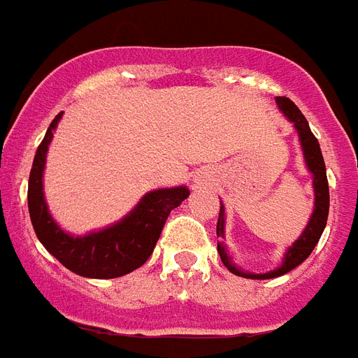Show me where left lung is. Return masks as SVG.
<instances>
[{"label": "left lung", "mask_w": 358, "mask_h": 358, "mask_svg": "<svg viewBox=\"0 0 358 358\" xmlns=\"http://www.w3.org/2000/svg\"><path fill=\"white\" fill-rule=\"evenodd\" d=\"M276 104L282 110L286 118L294 124L297 135H299V143L303 148V158L307 164V169L313 173V189H315V208H313V215L309 219V223L305 227V231L301 236L288 248V252L284 254L282 265L275 271H268L263 275H254V273H244L240 271L231 257L227 255V248L217 242V252L221 255V262L225 265L233 275L244 276V278H255V280H265V278H275V276H282L289 273L292 268H296L311 255L315 246L318 244V240L322 236L326 221H328V208H330V192H328V179H326V166L322 152H320V145H318L317 137L313 135L311 127L307 124V120L301 114V110L297 108L296 104L292 103L286 96H276ZM225 233V208L221 204V211H219L217 219V236H223Z\"/></svg>", "instance_id": "8db88e82"}]
</instances>
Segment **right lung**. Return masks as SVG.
<instances>
[{
    "label": "right lung",
    "instance_id": "1",
    "mask_svg": "<svg viewBox=\"0 0 358 358\" xmlns=\"http://www.w3.org/2000/svg\"><path fill=\"white\" fill-rule=\"evenodd\" d=\"M61 114L51 122L45 137L34 156L28 181V210L34 231L51 255L64 267L87 278H116L139 268L152 255L166 219L190 192L187 187L158 189L141 198V202L122 221L103 231L74 236L62 231L51 217L43 198V168L49 143Z\"/></svg>",
    "mask_w": 358,
    "mask_h": 358
}]
</instances>
